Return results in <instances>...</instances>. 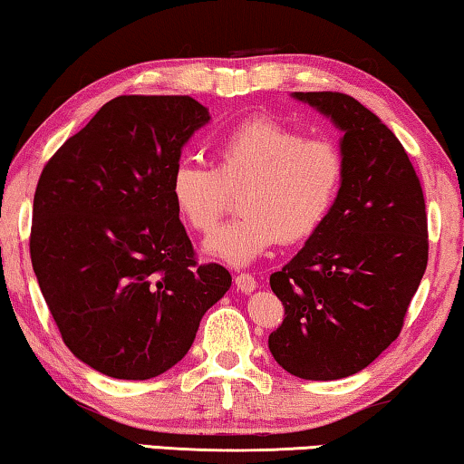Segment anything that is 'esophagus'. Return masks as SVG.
Instances as JSON below:
<instances>
[{
    "mask_svg": "<svg viewBox=\"0 0 464 464\" xmlns=\"http://www.w3.org/2000/svg\"><path fill=\"white\" fill-rule=\"evenodd\" d=\"M235 285H237L239 292L252 294L254 289L258 287V281H256L250 273H241V275L235 276Z\"/></svg>",
    "mask_w": 464,
    "mask_h": 464,
    "instance_id": "34e87169",
    "label": "esophagus"
}]
</instances>
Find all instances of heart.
I'll use <instances>...</instances> for the list:
<instances>
[{"instance_id": "obj_1", "label": "heart", "mask_w": 464, "mask_h": 464, "mask_svg": "<svg viewBox=\"0 0 464 464\" xmlns=\"http://www.w3.org/2000/svg\"><path fill=\"white\" fill-rule=\"evenodd\" d=\"M343 183V156L334 141L306 140L271 121L241 124L218 143L214 166L179 160L170 198L193 231L208 233L239 193L244 217L220 227L204 250L233 266H247L281 244H298L321 229Z\"/></svg>"}]
</instances>
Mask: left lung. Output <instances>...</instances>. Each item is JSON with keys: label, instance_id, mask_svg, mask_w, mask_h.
Returning <instances> with one entry per match:
<instances>
[{"label": "left lung", "instance_id": "left-lung-1", "mask_svg": "<svg viewBox=\"0 0 464 464\" xmlns=\"http://www.w3.org/2000/svg\"><path fill=\"white\" fill-rule=\"evenodd\" d=\"M292 98L343 133V183L321 229L271 275L285 319L268 350L292 375L331 382L362 371L400 335L427 268L425 198L402 143L361 102Z\"/></svg>", "mask_w": 464, "mask_h": 464}]
</instances>
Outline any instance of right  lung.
Returning a JSON list of instances; mask_svg holds the SVG:
<instances>
[{"instance_id": "add662e5", "label": "right lung", "mask_w": 464, "mask_h": 464, "mask_svg": "<svg viewBox=\"0 0 464 464\" xmlns=\"http://www.w3.org/2000/svg\"><path fill=\"white\" fill-rule=\"evenodd\" d=\"M210 112L189 95H121L55 151L33 202L31 262L62 340L114 379L162 375L231 287L198 265L169 181Z\"/></svg>"}]
</instances>
